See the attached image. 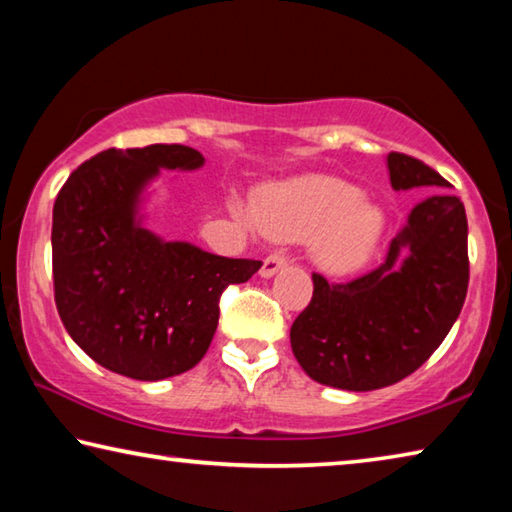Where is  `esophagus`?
<instances>
[{
    "mask_svg": "<svg viewBox=\"0 0 512 512\" xmlns=\"http://www.w3.org/2000/svg\"><path fill=\"white\" fill-rule=\"evenodd\" d=\"M287 264H289L287 253H282V250H275V253H271L264 259L262 271H259V273H262V277H273L277 271H282V268Z\"/></svg>",
    "mask_w": 512,
    "mask_h": 512,
    "instance_id": "34e87169",
    "label": "esophagus"
}]
</instances>
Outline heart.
<instances>
[{"label":"heart","instance_id":"1","mask_svg":"<svg viewBox=\"0 0 512 512\" xmlns=\"http://www.w3.org/2000/svg\"><path fill=\"white\" fill-rule=\"evenodd\" d=\"M255 221L280 239L311 238L316 262L327 271H350L366 262L381 237L384 216L354 185L332 176H309L275 185L259 196Z\"/></svg>","mask_w":512,"mask_h":512}]
</instances>
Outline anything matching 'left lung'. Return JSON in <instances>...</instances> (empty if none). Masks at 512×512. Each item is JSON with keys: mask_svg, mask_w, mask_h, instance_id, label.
<instances>
[{"mask_svg": "<svg viewBox=\"0 0 512 512\" xmlns=\"http://www.w3.org/2000/svg\"><path fill=\"white\" fill-rule=\"evenodd\" d=\"M393 189L449 187L436 169L388 153ZM314 296L291 325V350L318 384L375 391L427 361L461 314L470 284L467 216L458 196L415 205L386 259L350 282L311 273Z\"/></svg>", "mask_w": 512, "mask_h": 512, "instance_id": "8db88e82", "label": "left lung"}]
</instances>
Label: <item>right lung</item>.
<instances>
[{
    "label": "right lung",
    "instance_id": "add662e5",
    "mask_svg": "<svg viewBox=\"0 0 512 512\" xmlns=\"http://www.w3.org/2000/svg\"><path fill=\"white\" fill-rule=\"evenodd\" d=\"M201 164L183 144L108 149L74 169L56 196V309L74 343L117 375L158 381L194 368L219 325L221 293L262 266L160 241L137 223V196L160 167Z\"/></svg>",
    "mask_w": 512,
    "mask_h": 512
}]
</instances>
